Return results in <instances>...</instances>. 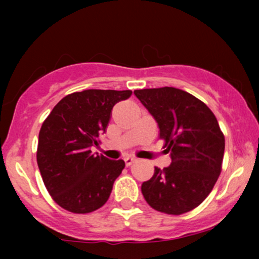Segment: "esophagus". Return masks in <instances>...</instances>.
Returning <instances> with one entry per match:
<instances>
[{
  "instance_id": "obj_1",
  "label": "esophagus",
  "mask_w": 259,
  "mask_h": 259,
  "mask_svg": "<svg viewBox=\"0 0 259 259\" xmlns=\"http://www.w3.org/2000/svg\"><path fill=\"white\" fill-rule=\"evenodd\" d=\"M124 160H125V164L127 165V167H129V165H132L133 163L135 162L136 158H135V157H130V156H127V157H125V158H124Z\"/></svg>"
}]
</instances>
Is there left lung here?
<instances>
[{"label":"left lung","mask_w":259,"mask_h":259,"mask_svg":"<svg viewBox=\"0 0 259 259\" xmlns=\"http://www.w3.org/2000/svg\"><path fill=\"white\" fill-rule=\"evenodd\" d=\"M159 127L171 163L141 185L153 209L179 215L200 206L222 171L225 139L215 115L202 101L180 89L134 91Z\"/></svg>","instance_id":"obj_1"}]
</instances>
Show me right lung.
<instances>
[{"mask_svg":"<svg viewBox=\"0 0 259 259\" xmlns=\"http://www.w3.org/2000/svg\"><path fill=\"white\" fill-rule=\"evenodd\" d=\"M130 90H84L63 97L38 134L37 165L47 191L64 209L78 214L106 203L113 184L125 167L91 152L106 132L113 107L132 96Z\"/></svg>","mask_w":259,"mask_h":259,"instance_id":"1","label":"right lung"}]
</instances>
